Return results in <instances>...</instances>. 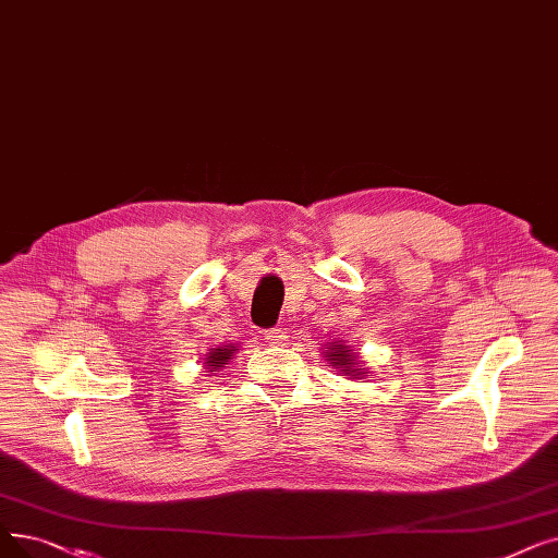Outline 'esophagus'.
<instances>
[{
	"label": "esophagus",
	"instance_id": "1",
	"mask_svg": "<svg viewBox=\"0 0 558 558\" xmlns=\"http://www.w3.org/2000/svg\"><path fill=\"white\" fill-rule=\"evenodd\" d=\"M264 339L269 344H274V347H282L284 342H287V335H284V330H280V328H271V330H266L264 332Z\"/></svg>",
	"mask_w": 558,
	"mask_h": 558
}]
</instances>
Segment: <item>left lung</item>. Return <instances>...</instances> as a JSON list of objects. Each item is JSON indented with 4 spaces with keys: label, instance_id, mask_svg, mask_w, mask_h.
<instances>
[{
    "label": "left lung",
    "instance_id": "left-lung-1",
    "mask_svg": "<svg viewBox=\"0 0 558 558\" xmlns=\"http://www.w3.org/2000/svg\"><path fill=\"white\" fill-rule=\"evenodd\" d=\"M326 349H328V351H324V353H326V360L330 362L332 367H337L339 372H342V374L353 376V378H362V374H367V372L360 369L357 355H355L353 349L347 347L344 342H339V339H335V342H328V344H326Z\"/></svg>",
    "mask_w": 558,
    "mask_h": 558
}]
</instances>
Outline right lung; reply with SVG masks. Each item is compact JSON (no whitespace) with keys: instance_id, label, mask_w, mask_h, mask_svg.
Instances as JSON below:
<instances>
[{"instance_id":"obj_1","label":"right lung","mask_w":558,"mask_h":558,"mask_svg":"<svg viewBox=\"0 0 558 558\" xmlns=\"http://www.w3.org/2000/svg\"><path fill=\"white\" fill-rule=\"evenodd\" d=\"M234 351H239L236 347H219V349H211L209 351V355L205 357V367L209 369V372H219L221 367H226L228 362L232 360V353Z\"/></svg>"}]
</instances>
